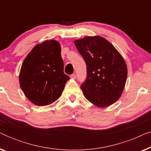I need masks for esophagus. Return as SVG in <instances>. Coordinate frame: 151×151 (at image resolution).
<instances>
[{
    "label": "esophagus",
    "mask_w": 151,
    "mask_h": 151,
    "mask_svg": "<svg viewBox=\"0 0 151 151\" xmlns=\"http://www.w3.org/2000/svg\"><path fill=\"white\" fill-rule=\"evenodd\" d=\"M71 78H72V79H76V74H72V75H71Z\"/></svg>",
    "instance_id": "34e87169"
}]
</instances>
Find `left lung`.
Here are the masks:
<instances>
[{"mask_svg": "<svg viewBox=\"0 0 151 151\" xmlns=\"http://www.w3.org/2000/svg\"><path fill=\"white\" fill-rule=\"evenodd\" d=\"M74 44L86 65L87 76L80 86L86 100L100 108L113 104L120 98L127 82L124 59L102 36L84 37Z\"/></svg>", "mask_w": 151, "mask_h": 151, "instance_id": "8db88e82", "label": "left lung"}]
</instances>
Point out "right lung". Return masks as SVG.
I'll use <instances>...</instances> for the list:
<instances>
[{"mask_svg":"<svg viewBox=\"0 0 151 151\" xmlns=\"http://www.w3.org/2000/svg\"><path fill=\"white\" fill-rule=\"evenodd\" d=\"M69 77L64 73L61 48L56 40H45L35 46L22 64L20 86L36 106L52 104L61 96Z\"/></svg>","mask_w":151,"mask_h":151,"instance_id":"add662e5","label":"right lung"}]
</instances>
